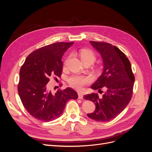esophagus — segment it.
Here are the masks:
<instances>
[{
	"mask_svg": "<svg viewBox=\"0 0 152 152\" xmlns=\"http://www.w3.org/2000/svg\"><path fill=\"white\" fill-rule=\"evenodd\" d=\"M78 95H79V99H83V94H82V93H78Z\"/></svg>",
	"mask_w": 152,
	"mask_h": 152,
	"instance_id": "esophagus-1",
	"label": "esophagus"
}]
</instances>
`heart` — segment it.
<instances>
[{"instance_id":"heart-1","label":"heart","mask_w":152,"mask_h":152,"mask_svg":"<svg viewBox=\"0 0 152 152\" xmlns=\"http://www.w3.org/2000/svg\"><path fill=\"white\" fill-rule=\"evenodd\" d=\"M79 55L83 62L91 61L93 63L96 60V54L93 50L89 49H82L79 51ZM68 83L73 88L78 90H81L86 86L89 84L91 79L87 76L73 75L69 77Z\"/></svg>"}]
</instances>
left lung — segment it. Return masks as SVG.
I'll return each mask as SVG.
<instances>
[{"mask_svg":"<svg viewBox=\"0 0 152 152\" xmlns=\"http://www.w3.org/2000/svg\"><path fill=\"white\" fill-rule=\"evenodd\" d=\"M90 43L102 55L104 65L102 75L91 88L105 91L102 98L98 93L84 96L85 99L96 104L94 112L87 113V116L98 122H108L115 118L130 102L135 78L129 60L118 48L105 42Z\"/></svg>","mask_w":152,"mask_h":152,"instance_id":"1","label":"left lung"}]
</instances>
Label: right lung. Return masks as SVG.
I'll return each mask as SVG.
<instances>
[{"mask_svg": "<svg viewBox=\"0 0 152 152\" xmlns=\"http://www.w3.org/2000/svg\"><path fill=\"white\" fill-rule=\"evenodd\" d=\"M73 44L59 42L40 48L30 53L21 67L18 94L27 112L37 120L49 122L58 118L68 101L78 98L70 87L53 94L47 84L50 77H61L62 56Z\"/></svg>", "mask_w": 152, "mask_h": 152, "instance_id": "add662e5", "label": "right lung"}]
</instances>
